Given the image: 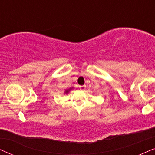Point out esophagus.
Instances as JSON below:
<instances>
[{"label":"esophagus","instance_id":"esophagus-1","mask_svg":"<svg viewBox=\"0 0 155 155\" xmlns=\"http://www.w3.org/2000/svg\"><path fill=\"white\" fill-rule=\"evenodd\" d=\"M86 85H83V86H79V88H80V89H81V91H84L86 89Z\"/></svg>","mask_w":155,"mask_h":155}]
</instances>
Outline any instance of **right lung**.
I'll use <instances>...</instances> for the list:
<instances>
[{
  "label": "right lung",
  "instance_id": "right-lung-1",
  "mask_svg": "<svg viewBox=\"0 0 155 155\" xmlns=\"http://www.w3.org/2000/svg\"><path fill=\"white\" fill-rule=\"evenodd\" d=\"M72 88H73V87H72V88H69V89L65 90V91H64V94H69V91H71V90L72 89Z\"/></svg>",
  "mask_w": 155,
  "mask_h": 155
}]
</instances>
